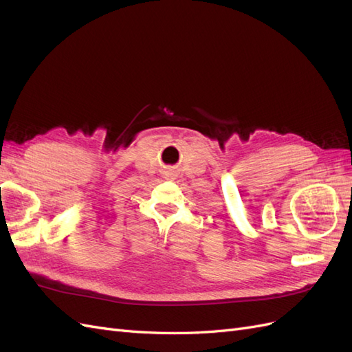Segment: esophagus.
<instances>
[{
    "mask_svg": "<svg viewBox=\"0 0 352 352\" xmlns=\"http://www.w3.org/2000/svg\"><path fill=\"white\" fill-rule=\"evenodd\" d=\"M167 177H170V179H175V177H176V173L173 172V170H170V172L167 173Z\"/></svg>",
    "mask_w": 352,
    "mask_h": 352,
    "instance_id": "obj_1",
    "label": "esophagus"
}]
</instances>
